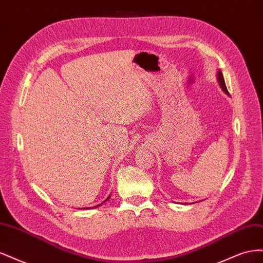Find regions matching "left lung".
<instances>
[{
	"instance_id": "left-lung-1",
	"label": "left lung",
	"mask_w": 263,
	"mask_h": 263,
	"mask_svg": "<svg viewBox=\"0 0 263 263\" xmlns=\"http://www.w3.org/2000/svg\"><path fill=\"white\" fill-rule=\"evenodd\" d=\"M217 81H218V83H219L220 89H221L222 91H224L227 95H229V93H228V91H227L226 84H225L224 77H222V73H221V71H220V70H218V71H217Z\"/></svg>"
}]
</instances>
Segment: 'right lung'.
Wrapping results in <instances>:
<instances>
[{
  "instance_id": "add662e5",
  "label": "right lung",
  "mask_w": 263,
  "mask_h": 263,
  "mask_svg": "<svg viewBox=\"0 0 263 263\" xmlns=\"http://www.w3.org/2000/svg\"><path fill=\"white\" fill-rule=\"evenodd\" d=\"M109 196H110V194H109V195H108V196H107V197L105 198V200H104V202H102V203H101V204H99V205H95V206H93V208H86V210H87V209H97V208H98V206H100V205H102L103 203H105L106 201H108V200H109ZM80 210H82V209H80Z\"/></svg>"
}]
</instances>
